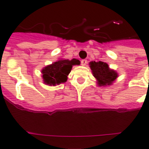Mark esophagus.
I'll list each match as a JSON object with an SVG mask.
<instances>
[{
    "label": "esophagus",
    "instance_id": "34e87169",
    "mask_svg": "<svg viewBox=\"0 0 149 149\" xmlns=\"http://www.w3.org/2000/svg\"><path fill=\"white\" fill-rule=\"evenodd\" d=\"M86 63H87V61H86V59H82L81 60V65H86Z\"/></svg>",
    "mask_w": 149,
    "mask_h": 149
}]
</instances>
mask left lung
<instances>
[{
    "label": "left lung",
    "mask_w": 149,
    "mask_h": 149,
    "mask_svg": "<svg viewBox=\"0 0 149 149\" xmlns=\"http://www.w3.org/2000/svg\"><path fill=\"white\" fill-rule=\"evenodd\" d=\"M93 74L96 79H97L99 86L111 85L118 77V73L111 70L106 63L99 61H92L89 63Z\"/></svg>",
    "instance_id": "8db88e82"
}]
</instances>
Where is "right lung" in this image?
Here are the masks:
<instances>
[{
  "label": "right lung",
  "mask_w": 149,
  "mask_h": 149,
  "mask_svg": "<svg viewBox=\"0 0 149 149\" xmlns=\"http://www.w3.org/2000/svg\"><path fill=\"white\" fill-rule=\"evenodd\" d=\"M79 63L80 62L78 59L72 58V60H58L48 65L42 71L44 83L53 86L64 83L67 80V76L72 65H79Z\"/></svg>",
  "instance_id": "add662e5"
}]
</instances>
